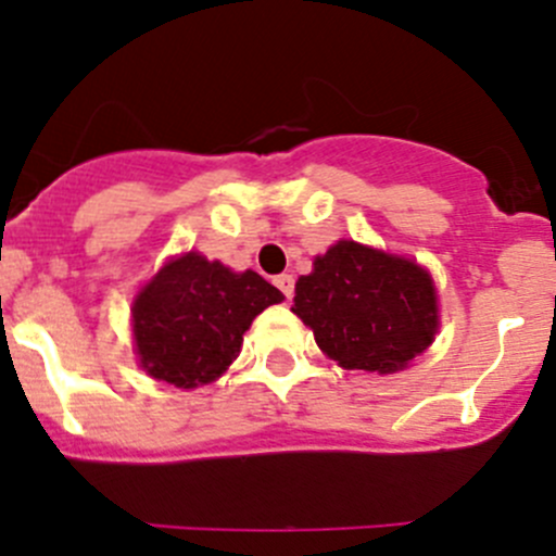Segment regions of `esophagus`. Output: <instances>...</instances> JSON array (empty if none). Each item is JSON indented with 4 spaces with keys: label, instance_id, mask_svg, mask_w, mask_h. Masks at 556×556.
<instances>
[{
    "label": "esophagus",
    "instance_id": "34e87169",
    "mask_svg": "<svg viewBox=\"0 0 556 556\" xmlns=\"http://www.w3.org/2000/svg\"><path fill=\"white\" fill-rule=\"evenodd\" d=\"M276 286H278L280 291H283L286 300H291V294H294V278L286 276V273H283V276L276 278Z\"/></svg>",
    "mask_w": 556,
    "mask_h": 556
}]
</instances>
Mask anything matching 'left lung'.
Returning <instances> with one entry per match:
<instances>
[{
	"label": "left lung",
	"mask_w": 556,
	"mask_h": 556,
	"mask_svg": "<svg viewBox=\"0 0 556 556\" xmlns=\"http://www.w3.org/2000/svg\"><path fill=\"white\" fill-rule=\"evenodd\" d=\"M291 311L345 370L394 372L435 340L438 300L416 262L340 240L296 280Z\"/></svg>",
	"instance_id": "left-lung-1"
}]
</instances>
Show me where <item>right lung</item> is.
<instances>
[{"mask_svg": "<svg viewBox=\"0 0 556 556\" xmlns=\"http://www.w3.org/2000/svg\"><path fill=\"white\" fill-rule=\"evenodd\" d=\"M283 294L260 273L186 254L167 262L137 294V354L159 381L180 389L211 383L238 359L245 329Z\"/></svg>", "mask_w": 556, "mask_h": 556, "instance_id": "add662e5", "label": "right lung"}]
</instances>
